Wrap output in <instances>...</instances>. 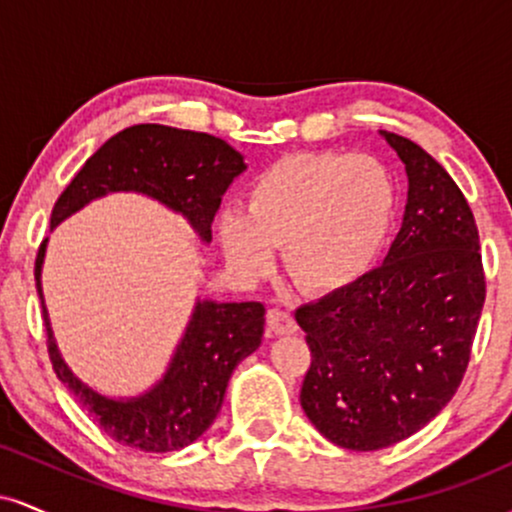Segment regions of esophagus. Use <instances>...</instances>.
Instances as JSON below:
<instances>
[{"mask_svg":"<svg viewBox=\"0 0 512 512\" xmlns=\"http://www.w3.org/2000/svg\"><path fill=\"white\" fill-rule=\"evenodd\" d=\"M267 322H269V327H272L274 334H293L298 330L296 320H293V315L289 313V310L272 308L267 315Z\"/></svg>","mask_w":512,"mask_h":512,"instance_id":"34e87169","label":"esophagus"}]
</instances>
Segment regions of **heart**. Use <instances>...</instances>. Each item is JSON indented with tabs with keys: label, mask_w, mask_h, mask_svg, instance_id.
I'll return each instance as SVG.
<instances>
[{
	"label": "heart",
	"mask_w": 512,
	"mask_h": 512,
	"mask_svg": "<svg viewBox=\"0 0 512 512\" xmlns=\"http://www.w3.org/2000/svg\"><path fill=\"white\" fill-rule=\"evenodd\" d=\"M397 216V182L370 154H291L252 180L248 209L221 214L233 267L260 276L284 245L286 272L303 291L330 293L370 272Z\"/></svg>",
	"instance_id": "1"
}]
</instances>
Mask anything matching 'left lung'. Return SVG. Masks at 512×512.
<instances>
[{"label": "left lung", "instance_id": "obj_1", "mask_svg": "<svg viewBox=\"0 0 512 512\" xmlns=\"http://www.w3.org/2000/svg\"><path fill=\"white\" fill-rule=\"evenodd\" d=\"M407 170L402 228L383 264L301 305L310 346L301 407L317 431L368 452L414 436L450 402L484 308L479 231L431 154L380 129Z\"/></svg>", "mask_w": 512, "mask_h": 512}]
</instances>
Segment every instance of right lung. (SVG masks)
<instances>
[{"instance_id": "add662e5", "label": "right lung", "mask_w": 512, "mask_h": 512, "mask_svg": "<svg viewBox=\"0 0 512 512\" xmlns=\"http://www.w3.org/2000/svg\"><path fill=\"white\" fill-rule=\"evenodd\" d=\"M245 168L243 156L211 134L166 125L127 127L110 137L74 175L52 207L50 228L60 226L93 199L113 192H139L180 214L207 245L223 192ZM45 248L48 238L35 257V289L43 305L48 354L57 378L117 443L144 452H173L195 443L214 424L233 370L262 344L264 305L197 298L163 378L137 397H108L86 385L57 349L40 281Z\"/></svg>"}]
</instances>
